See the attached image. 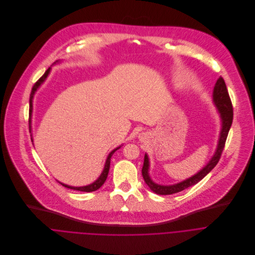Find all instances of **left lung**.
Masks as SVG:
<instances>
[{"mask_svg":"<svg viewBox=\"0 0 255 255\" xmlns=\"http://www.w3.org/2000/svg\"><path fill=\"white\" fill-rule=\"evenodd\" d=\"M213 100L218 109V112H219L221 120H222V129L220 132V138H219V142H218V146H217L215 155L210 160V162L207 164V166H205L199 173H197L193 177H191L181 183L175 184V185L163 186V185H158L150 180V178L148 176V158L145 154L144 160H143V166L141 169V174H142V178H143L145 184L149 187V189L152 192H155L159 195H171V194L181 192V191L197 184L208 173H210L211 170L218 164L220 157L222 155V151L224 149L226 138H227V135H228V132H229L230 127L232 125V121H233L232 103H231V99H230L225 81L222 77H219L217 79L216 84L214 86Z\"/></svg>","mask_w":255,"mask_h":255,"instance_id":"8db88e82","label":"left lung"}]
</instances>
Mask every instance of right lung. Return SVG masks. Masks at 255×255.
<instances>
[{
	"mask_svg": "<svg viewBox=\"0 0 255 255\" xmlns=\"http://www.w3.org/2000/svg\"><path fill=\"white\" fill-rule=\"evenodd\" d=\"M49 72H50V68H48V69L45 71V73L42 75V77L39 78V80L34 84V86H33V88H32V91H31V94H30V109H29V111H30V116H31V113H32V99H33V95H34L35 91L37 90V88L41 85V83L46 79V77L48 76ZM120 147H121V146H119V147L115 148L113 151H111V154L109 155V157H108V159H107L106 166H105V169H104L103 173H101V175L99 176V178H98L95 182H93L92 184L87 185V186H84V187H72V186H68V185L62 184V183H60V182H59V183H60L62 186L68 188V189H72V190H76V191H81V192H93V191H96L97 189H99L101 186H103V185L105 184V182H106V180H107V178H108V175H109L110 167H111V158H112V156L115 154V151L118 150Z\"/></svg>",
	"mask_w": 255,
	"mask_h": 255,
	"instance_id": "add662e5",
	"label": "right lung"
}]
</instances>
